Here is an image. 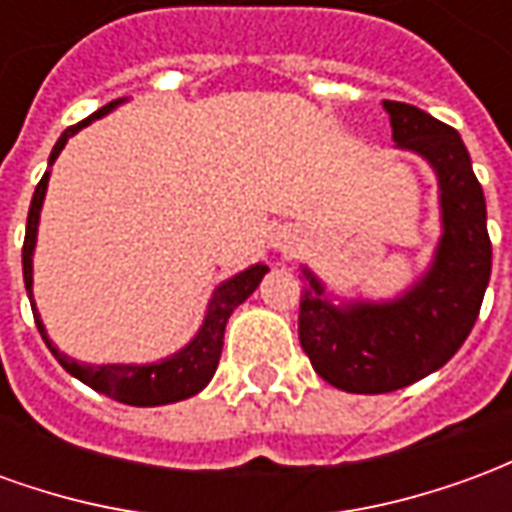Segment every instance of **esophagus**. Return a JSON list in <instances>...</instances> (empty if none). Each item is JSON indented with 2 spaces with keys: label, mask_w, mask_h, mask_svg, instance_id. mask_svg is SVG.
Here are the masks:
<instances>
[{
  "label": "esophagus",
  "mask_w": 512,
  "mask_h": 512,
  "mask_svg": "<svg viewBox=\"0 0 512 512\" xmlns=\"http://www.w3.org/2000/svg\"><path fill=\"white\" fill-rule=\"evenodd\" d=\"M296 241V235L290 233L288 227H279L277 233H274V238H271V246L274 249H279V252H285V249H290V244Z\"/></svg>",
  "instance_id": "obj_1"
}]
</instances>
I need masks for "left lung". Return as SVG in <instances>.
Instances as JSON below:
<instances>
[{
  "instance_id": "obj_1",
  "label": "left lung",
  "mask_w": 512,
  "mask_h": 512,
  "mask_svg": "<svg viewBox=\"0 0 512 512\" xmlns=\"http://www.w3.org/2000/svg\"><path fill=\"white\" fill-rule=\"evenodd\" d=\"M384 109L397 150L428 161L436 175L441 235L422 277L395 299H337L301 266V348L323 381L354 395L395 392L447 365L491 279L483 186L461 134L411 104L384 101Z\"/></svg>"
}]
</instances>
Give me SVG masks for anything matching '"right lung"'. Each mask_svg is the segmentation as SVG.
Here are the masks:
<instances>
[{"instance_id": "obj_1", "label": "right lung", "mask_w": 512, "mask_h": 512, "mask_svg": "<svg viewBox=\"0 0 512 512\" xmlns=\"http://www.w3.org/2000/svg\"><path fill=\"white\" fill-rule=\"evenodd\" d=\"M128 98H117L112 104L101 106L98 112L76 123L68 131H62L57 139V145L51 150L49 156V169L46 175L40 178L38 189L32 194V205H29L27 216V235H24V252H21V263H24V285H27L29 304L35 312V323H38V332L43 337V343L49 345V351L54 359L60 362L73 378H79L82 384H87L95 392L112 397L117 403H126V406H167V403H178L186 397H194L202 392L205 386L211 384L216 365H219V356H222L224 345V326L230 321V315L238 304H244L260 285V279L268 274L266 263H255V266L238 271L235 277L224 279L213 290L211 301H208V310L202 318L200 329L191 337L189 343L183 345L175 354L164 356L158 362H147V365H87V362H76L73 356L62 354L57 345L49 340V332L40 321L38 307H35V293H32V257H35V244H38V224H40V211H43V200H46V189H49V175L51 164L57 161L62 153V147L68 145V139L73 134H79L82 128H87L93 120H101L109 112H115L117 106L126 104Z\"/></svg>"}]
</instances>
